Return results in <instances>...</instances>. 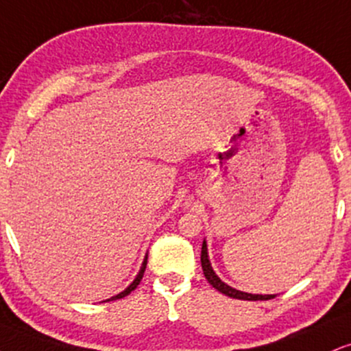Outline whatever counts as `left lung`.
<instances>
[{"label": "left lung", "instance_id": "1", "mask_svg": "<svg viewBox=\"0 0 351 351\" xmlns=\"http://www.w3.org/2000/svg\"><path fill=\"white\" fill-rule=\"evenodd\" d=\"M201 267L202 271H204L206 280L209 281V285H213V288H216L219 293L226 294V296L234 298V299H242V301H268V299L276 298V294H250V293H243V291H239L232 286L226 285L221 278L217 276L216 271H214L213 267H210L209 261V255H208V243L206 240L202 242V248H201Z\"/></svg>", "mask_w": 351, "mask_h": 351}]
</instances>
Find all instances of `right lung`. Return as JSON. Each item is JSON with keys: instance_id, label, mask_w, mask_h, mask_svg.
I'll return each instance as SVG.
<instances>
[{"instance_id": "add662e5", "label": "right lung", "mask_w": 351, "mask_h": 351, "mask_svg": "<svg viewBox=\"0 0 351 351\" xmlns=\"http://www.w3.org/2000/svg\"><path fill=\"white\" fill-rule=\"evenodd\" d=\"M145 267H147V255H145V258H143V263H142V267H141V271H138L137 276H135V280H134L132 282H130V285H129L128 288H125L124 291H122V293H119V294H116V296L106 299V301H104V302H108V301H116V299H122V298L128 296V294L132 293V291L138 286V282H141L142 276H143V271H145Z\"/></svg>"}]
</instances>
